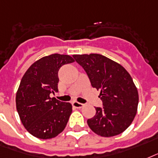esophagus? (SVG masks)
Here are the masks:
<instances>
[{
    "mask_svg": "<svg viewBox=\"0 0 158 158\" xmlns=\"http://www.w3.org/2000/svg\"><path fill=\"white\" fill-rule=\"evenodd\" d=\"M72 105H73V106L74 107V108H77V109H81V108H82L83 106H84L83 104L79 103V102H77V101H73V103H72Z\"/></svg>",
    "mask_w": 158,
    "mask_h": 158,
    "instance_id": "obj_1",
    "label": "esophagus"
}]
</instances>
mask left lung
I'll use <instances>...</instances> for the list:
<instances>
[{
  "label": "left lung",
  "instance_id": "8db88e82",
  "mask_svg": "<svg viewBox=\"0 0 158 158\" xmlns=\"http://www.w3.org/2000/svg\"><path fill=\"white\" fill-rule=\"evenodd\" d=\"M83 68L91 85L101 90L102 107L87 120L94 133L112 137L123 133L134 120L139 105V93L134 81L123 67L97 53L73 55Z\"/></svg>",
  "mask_w": 158,
  "mask_h": 158
}]
</instances>
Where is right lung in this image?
<instances>
[{
  "label": "right lung",
  "mask_w": 158,
  "mask_h": 158,
  "mask_svg": "<svg viewBox=\"0 0 158 158\" xmlns=\"http://www.w3.org/2000/svg\"><path fill=\"white\" fill-rule=\"evenodd\" d=\"M74 62L69 55L55 54L34 62L24 73L16 93V109L23 125L38 139L54 138L65 129L73 107L50 94L58 91V71Z\"/></svg>",
  "instance_id": "add662e5"
}]
</instances>
